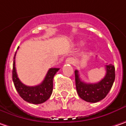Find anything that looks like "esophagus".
<instances>
[{"mask_svg": "<svg viewBox=\"0 0 126 126\" xmlns=\"http://www.w3.org/2000/svg\"><path fill=\"white\" fill-rule=\"evenodd\" d=\"M74 63V59L72 58H68L65 60V63H69V64H73Z\"/></svg>", "mask_w": 126, "mask_h": 126, "instance_id": "esophagus-1", "label": "esophagus"}]
</instances>
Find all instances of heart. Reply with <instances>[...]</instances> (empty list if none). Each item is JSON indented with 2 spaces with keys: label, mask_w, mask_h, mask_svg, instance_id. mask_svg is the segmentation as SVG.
Returning a JSON list of instances; mask_svg holds the SVG:
<instances>
[{
  "label": "heart",
  "mask_w": 126,
  "mask_h": 126,
  "mask_svg": "<svg viewBox=\"0 0 126 126\" xmlns=\"http://www.w3.org/2000/svg\"><path fill=\"white\" fill-rule=\"evenodd\" d=\"M82 44H83V43H82Z\"/></svg>",
  "instance_id": "1"
}]
</instances>
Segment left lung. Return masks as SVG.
<instances>
[{"label":"left lung","mask_w":126,"mask_h":126,"mask_svg":"<svg viewBox=\"0 0 126 126\" xmlns=\"http://www.w3.org/2000/svg\"><path fill=\"white\" fill-rule=\"evenodd\" d=\"M106 70L105 77L96 83H85L79 78L78 70H75L76 90L82 99L95 103L106 97L115 79V68L111 64L107 65Z\"/></svg>","instance_id":"1"}]
</instances>
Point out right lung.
Listing matches in <instances>:
<instances>
[{"label": "right lung", "instance_id": "right-lung-1", "mask_svg": "<svg viewBox=\"0 0 126 126\" xmlns=\"http://www.w3.org/2000/svg\"><path fill=\"white\" fill-rule=\"evenodd\" d=\"M15 55L16 52L14 56L13 80L16 90L25 101L29 103L39 104L45 102L49 99L52 94L53 77L60 68H54L49 69L45 78L41 84L36 86H27L24 85L17 77L15 69Z\"/></svg>", "mask_w": 126, "mask_h": 126}]
</instances>
